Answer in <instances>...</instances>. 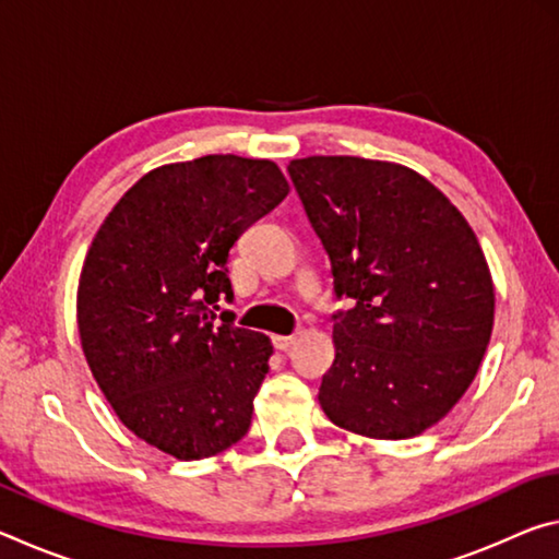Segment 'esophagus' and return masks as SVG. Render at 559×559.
Returning <instances> with one entry per match:
<instances>
[{
  "instance_id": "esophagus-1",
  "label": "esophagus",
  "mask_w": 559,
  "mask_h": 559,
  "mask_svg": "<svg viewBox=\"0 0 559 559\" xmlns=\"http://www.w3.org/2000/svg\"><path fill=\"white\" fill-rule=\"evenodd\" d=\"M300 337V330H296L293 335H273V347L281 349V353H286V349L296 343V340Z\"/></svg>"
}]
</instances>
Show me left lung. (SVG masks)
<instances>
[{"label":"left lung","instance_id":"1","mask_svg":"<svg viewBox=\"0 0 559 559\" xmlns=\"http://www.w3.org/2000/svg\"><path fill=\"white\" fill-rule=\"evenodd\" d=\"M333 269L335 362L318 400L370 439H409L443 419L476 377L496 293L463 214L419 173L313 155L288 165Z\"/></svg>","mask_w":559,"mask_h":559}]
</instances>
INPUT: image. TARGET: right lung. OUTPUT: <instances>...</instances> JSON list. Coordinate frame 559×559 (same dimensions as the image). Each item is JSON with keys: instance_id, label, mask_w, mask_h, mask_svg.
Listing matches in <instances>:
<instances>
[{"instance_id": "right-lung-1", "label": "right lung", "mask_w": 559, "mask_h": 559, "mask_svg": "<svg viewBox=\"0 0 559 559\" xmlns=\"http://www.w3.org/2000/svg\"><path fill=\"white\" fill-rule=\"evenodd\" d=\"M288 194L271 159L204 155L140 177L100 224L79 281L83 355L118 419L179 461L251 427L273 353L236 328L229 251Z\"/></svg>"}]
</instances>
